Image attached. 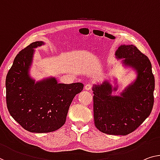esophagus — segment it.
<instances>
[{"instance_id":"34e87169","label":"esophagus","mask_w":160,"mask_h":160,"mask_svg":"<svg viewBox=\"0 0 160 160\" xmlns=\"http://www.w3.org/2000/svg\"><path fill=\"white\" fill-rule=\"evenodd\" d=\"M91 88H92V85L90 84H87V85H85V89L87 90H90V89H91Z\"/></svg>"}]
</instances>
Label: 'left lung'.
I'll list each match as a JSON object with an SVG mask.
<instances>
[{"label":"left lung","instance_id":"8db88e82","mask_svg":"<svg viewBox=\"0 0 160 160\" xmlns=\"http://www.w3.org/2000/svg\"><path fill=\"white\" fill-rule=\"evenodd\" d=\"M115 54L118 59H123V66L135 71L137 78L119 95H112L118 89L116 82L114 87L108 80L93 85L94 121L101 132L125 136L137 129L151 113L154 77L149 58L133 45H121Z\"/></svg>","mask_w":160,"mask_h":160}]
</instances>
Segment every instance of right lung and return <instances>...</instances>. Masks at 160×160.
Listing matches in <instances>:
<instances>
[{
    "instance_id": "right-lung-1",
    "label": "right lung",
    "mask_w": 160,
    "mask_h": 160,
    "mask_svg": "<svg viewBox=\"0 0 160 160\" xmlns=\"http://www.w3.org/2000/svg\"><path fill=\"white\" fill-rule=\"evenodd\" d=\"M44 42H33L19 52L6 79V103L11 116L28 132L48 133L61 128L74 97L82 90L81 82L58 83L55 78L40 81L30 76L34 49Z\"/></svg>"
}]
</instances>
